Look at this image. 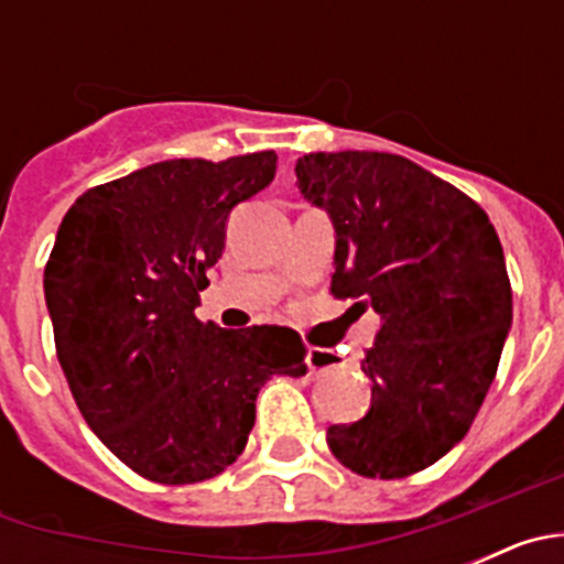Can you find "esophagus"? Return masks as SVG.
Segmentation results:
<instances>
[{"label": "esophagus", "mask_w": 564, "mask_h": 564, "mask_svg": "<svg viewBox=\"0 0 564 564\" xmlns=\"http://www.w3.org/2000/svg\"><path fill=\"white\" fill-rule=\"evenodd\" d=\"M305 364H307V370H311V372H327V370H333V367H336L338 358H336V352H333V350L311 347V350H307Z\"/></svg>", "instance_id": "34e87169"}]
</instances>
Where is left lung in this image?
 <instances>
[{
    "mask_svg": "<svg viewBox=\"0 0 564 564\" xmlns=\"http://www.w3.org/2000/svg\"><path fill=\"white\" fill-rule=\"evenodd\" d=\"M296 181L336 228L330 293L381 316L361 364L370 412L333 423L327 446L361 477L417 475L463 441L497 376L511 327L500 237L468 194L401 154L311 152Z\"/></svg>",
    "mask_w": 564,
    "mask_h": 564,
    "instance_id": "obj_1",
    "label": "left lung"
}]
</instances>
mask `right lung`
Instances as JSON below:
<instances>
[{"label":"right lung","mask_w":564,"mask_h":564,"mask_svg":"<svg viewBox=\"0 0 564 564\" xmlns=\"http://www.w3.org/2000/svg\"><path fill=\"white\" fill-rule=\"evenodd\" d=\"M276 174V154L152 163L93 186L64 214L44 265L56 356L89 430L163 486L226 471L271 376H305L296 330H223L194 307L223 257L231 208Z\"/></svg>","instance_id":"add662e5"}]
</instances>
